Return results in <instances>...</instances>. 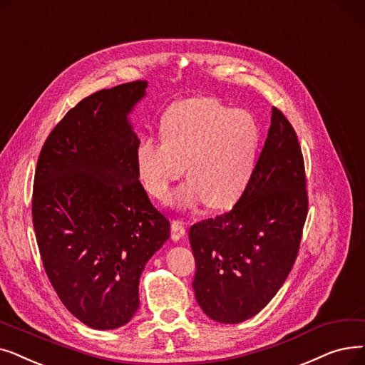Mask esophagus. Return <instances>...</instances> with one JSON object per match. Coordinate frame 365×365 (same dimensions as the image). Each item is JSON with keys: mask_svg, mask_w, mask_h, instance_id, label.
<instances>
[{"mask_svg": "<svg viewBox=\"0 0 365 365\" xmlns=\"http://www.w3.org/2000/svg\"><path fill=\"white\" fill-rule=\"evenodd\" d=\"M170 233H172V239L173 240H180L184 235H185V227L184 224L178 220H173L170 224Z\"/></svg>", "mask_w": 365, "mask_h": 365, "instance_id": "obj_1", "label": "esophagus"}]
</instances>
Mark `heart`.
Instances as JSON below:
<instances>
[{"label": "heart", "mask_w": 365, "mask_h": 365, "mask_svg": "<svg viewBox=\"0 0 365 365\" xmlns=\"http://www.w3.org/2000/svg\"><path fill=\"white\" fill-rule=\"evenodd\" d=\"M258 121L245 110H232L215 98L187 99L170 107L162 136L148 135L135 151L138 177L155 199H166L173 181L185 172L177 203L193 207H229L244 195L255 170Z\"/></svg>", "instance_id": "heart-1"}]
</instances>
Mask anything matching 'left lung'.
<instances>
[{
	"label": "left lung",
	"instance_id": "left-lung-1",
	"mask_svg": "<svg viewBox=\"0 0 365 365\" xmlns=\"http://www.w3.org/2000/svg\"><path fill=\"white\" fill-rule=\"evenodd\" d=\"M309 210L297 133L273 107L247 190L230 211L193 224L195 296L205 314L239 324L262 310L296 263Z\"/></svg>",
	"mask_w": 365,
	"mask_h": 365
}]
</instances>
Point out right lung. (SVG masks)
I'll list each match as a JSON object with an SVG mask.
<instances>
[{"label": "right lung", "mask_w": 365, "mask_h": 365, "mask_svg": "<svg viewBox=\"0 0 365 365\" xmlns=\"http://www.w3.org/2000/svg\"><path fill=\"white\" fill-rule=\"evenodd\" d=\"M147 86L136 80L80 101L47 136L34 177L32 224L48 281L95 329L132 319L141 273L170 233L138 177L140 140L128 121Z\"/></svg>", "instance_id": "1"}]
</instances>
